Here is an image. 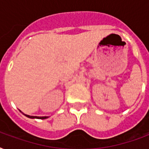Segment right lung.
I'll return each instance as SVG.
<instances>
[{
	"label": "right lung",
	"instance_id": "1",
	"mask_svg": "<svg viewBox=\"0 0 149 149\" xmlns=\"http://www.w3.org/2000/svg\"><path fill=\"white\" fill-rule=\"evenodd\" d=\"M22 112V111H21ZM24 116H26L27 118H37V119H46V118H48V117H37V116H30V115H28V114H24V113H23Z\"/></svg>",
	"mask_w": 149,
	"mask_h": 149
}]
</instances>
